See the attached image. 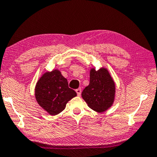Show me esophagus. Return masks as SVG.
<instances>
[{
  "instance_id": "esophagus-1",
  "label": "esophagus",
  "mask_w": 157,
  "mask_h": 157,
  "mask_svg": "<svg viewBox=\"0 0 157 157\" xmlns=\"http://www.w3.org/2000/svg\"><path fill=\"white\" fill-rule=\"evenodd\" d=\"M81 92H82V90H81V88H78L76 90V93L77 94V96H81Z\"/></svg>"
}]
</instances>
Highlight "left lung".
<instances>
[{
	"label": "left lung",
	"instance_id": "obj_1",
	"mask_svg": "<svg viewBox=\"0 0 157 157\" xmlns=\"http://www.w3.org/2000/svg\"><path fill=\"white\" fill-rule=\"evenodd\" d=\"M115 83L108 69L101 67L90 71V83L83 90L82 97L91 109L103 112L112 106L115 98Z\"/></svg>",
	"mask_w": 157,
	"mask_h": 157
}]
</instances>
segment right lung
Returning <instances> with one entry per match:
<instances>
[{
  "instance_id": "1",
  "label": "right lung",
  "mask_w": 157,
  "mask_h": 157,
  "mask_svg": "<svg viewBox=\"0 0 157 157\" xmlns=\"http://www.w3.org/2000/svg\"><path fill=\"white\" fill-rule=\"evenodd\" d=\"M35 96L37 104L50 115L62 112L69 101L77 96L59 69L43 74L36 83Z\"/></svg>"
}]
</instances>
